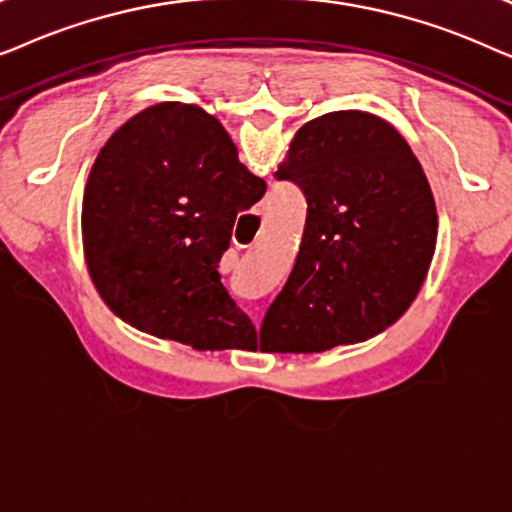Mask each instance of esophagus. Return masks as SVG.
I'll return each instance as SVG.
<instances>
[{
	"mask_svg": "<svg viewBox=\"0 0 512 512\" xmlns=\"http://www.w3.org/2000/svg\"><path fill=\"white\" fill-rule=\"evenodd\" d=\"M249 242H251V240H249Z\"/></svg>",
	"mask_w": 512,
	"mask_h": 512,
	"instance_id": "esophagus-1",
	"label": "esophagus"
}]
</instances>
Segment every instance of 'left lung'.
<instances>
[{"label":"left lung","mask_w":512,"mask_h":512,"mask_svg":"<svg viewBox=\"0 0 512 512\" xmlns=\"http://www.w3.org/2000/svg\"><path fill=\"white\" fill-rule=\"evenodd\" d=\"M275 177L303 188L307 216L261 352L319 354L387 331L415 303L438 240L410 144L368 111H328L296 132Z\"/></svg>","instance_id":"1"}]
</instances>
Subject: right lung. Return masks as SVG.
I'll return each instance as SVG.
<instances>
[{
	"instance_id": "obj_1",
	"label": "right lung",
	"mask_w": 512,
	"mask_h": 512,
	"mask_svg": "<svg viewBox=\"0 0 512 512\" xmlns=\"http://www.w3.org/2000/svg\"><path fill=\"white\" fill-rule=\"evenodd\" d=\"M263 193L198 104L158 102L128 118L83 188V254L100 298L156 338L200 352L251 349L256 328L216 268L237 214Z\"/></svg>"
}]
</instances>
